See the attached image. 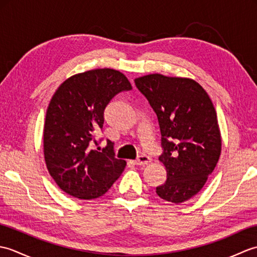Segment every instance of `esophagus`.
<instances>
[{"label":"esophagus","instance_id":"1","mask_svg":"<svg viewBox=\"0 0 257 257\" xmlns=\"http://www.w3.org/2000/svg\"><path fill=\"white\" fill-rule=\"evenodd\" d=\"M150 162H151V158L148 157V156L143 155V156L138 157V159L136 160V165H137V166H147Z\"/></svg>","mask_w":257,"mask_h":257}]
</instances>
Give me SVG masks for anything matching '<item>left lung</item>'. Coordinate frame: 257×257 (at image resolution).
Masks as SVG:
<instances>
[{
    "mask_svg": "<svg viewBox=\"0 0 257 257\" xmlns=\"http://www.w3.org/2000/svg\"><path fill=\"white\" fill-rule=\"evenodd\" d=\"M157 113L167 181L157 187L161 199L188 201L204 187L222 150L216 111L210 96L194 79L149 74L135 79Z\"/></svg>",
    "mask_w": 257,
    "mask_h": 257,
    "instance_id": "obj_1",
    "label": "left lung"
}]
</instances>
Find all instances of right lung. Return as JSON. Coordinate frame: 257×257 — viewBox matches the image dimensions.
Listing matches in <instances>:
<instances>
[{"label":"right lung","mask_w":257,"mask_h":257,"mask_svg":"<svg viewBox=\"0 0 257 257\" xmlns=\"http://www.w3.org/2000/svg\"><path fill=\"white\" fill-rule=\"evenodd\" d=\"M132 88L119 70L97 68L70 76L56 89L46 110L43 146L47 170L65 193L99 198L122 173L125 161L114 157L111 141L101 152L90 150L89 143H96L111 98Z\"/></svg>","instance_id":"add662e5"}]
</instances>
